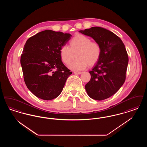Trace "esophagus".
<instances>
[{"label": "esophagus", "mask_w": 147, "mask_h": 147, "mask_svg": "<svg viewBox=\"0 0 147 147\" xmlns=\"http://www.w3.org/2000/svg\"><path fill=\"white\" fill-rule=\"evenodd\" d=\"M83 72L82 71H74V73L75 74H82Z\"/></svg>", "instance_id": "esophagus-1"}]
</instances>
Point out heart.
Here are the masks:
<instances>
[{
  "instance_id": "obj_1",
  "label": "heart",
  "mask_w": 147,
  "mask_h": 147,
  "mask_svg": "<svg viewBox=\"0 0 147 147\" xmlns=\"http://www.w3.org/2000/svg\"><path fill=\"white\" fill-rule=\"evenodd\" d=\"M91 41L89 37L81 34L74 36L69 41L70 47L63 46L60 49L59 55L63 63L70 64L76 54L77 59L69 67L71 70H83L88 65H95L100 58L101 49L98 43Z\"/></svg>"
}]
</instances>
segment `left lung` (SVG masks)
<instances>
[{
	"label": "left lung",
	"mask_w": 147,
	"mask_h": 147,
	"mask_svg": "<svg viewBox=\"0 0 147 147\" xmlns=\"http://www.w3.org/2000/svg\"><path fill=\"white\" fill-rule=\"evenodd\" d=\"M79 32L91 37L101 49L98 61L89 71L91 79L85 85L86 92L96 100L110 98L119 90L126 79L128 57L125 45L119 36L101 27Z\"/></svg>",
	"instance_id": "1"
}]
</instances>
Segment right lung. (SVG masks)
Listing matches in <instances>:
<instances>
[{
  "instance_id": "add662e5",
  "label": "right lung",
  "mask_w": 147,
  "mask_h": 147,
  "mask_svg": "<svg viewBox=\"0 0 147 147\" xmlns=\"http://www.w3.org/2000/svg\"><path fill=\"white\" fill-rule=\"evenodd\" d=\"M71 37L46 30L29 38L24 45L20 59L24 81L36 97L50 100L62 91L72 72L62 62L59 51Z\"/></svg>"
}]
</instances>
